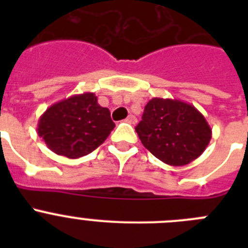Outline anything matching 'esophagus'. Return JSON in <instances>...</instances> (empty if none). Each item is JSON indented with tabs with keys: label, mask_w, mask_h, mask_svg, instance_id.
I'll return each mask as SVG.
<instances>
[{
	"label": "esophagus",
	"mask_w": 248,
	"mask_h": 248,
	"mask_svg": "<svg viewBox=\"0 0 248 248\" xmlns=\"http://www.w3.org/2000/svg\"><path fill=\"white\" fill-rule=\"evenodd\" d=\"M125 122H128L129 124H131V125H134V124H137V118L130 114V115H129V117L125 119Z\"/></svg>",
	"instance_id": "obj_1"
}]
</instances>
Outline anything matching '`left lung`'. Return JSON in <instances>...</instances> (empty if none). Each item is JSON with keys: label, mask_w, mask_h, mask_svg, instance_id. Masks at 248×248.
I'll return each mask as SVG.
<instances>
[{"label": "left lung", "mask_w": 248, "mask_h": 248, "mask_svg": "<svg viewBox=\"0 0 248 248\" xmlns=\"http://www.w3.org/2000/svg\"><path fill=\"white\" fill-rule=\"evenodd\" d=\"M135 130L151 154L172 166L198 159L212 135L209 123L194 105L164 98L149 100Z\"/></svg>", "instance_id": "8db88e82"}]
</instances>
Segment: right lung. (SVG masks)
Here are the masks:
<instances>
[{
  "label": "right lung",
  "mask_w": 248,
  "mask_h": 248,
  "mask_svg": "<svg viewBox=\"0 0 248 248\" xmlns=\"http://www.w3.org/2000/svg\"><path fill=\"white\" fill-rule=\"evenodd\" d=\"M114 126L109 109L88 92L50 105L39 118L37 133L57 155L78 159L102 145Z\"/></svg>",
  "instance_id": "obj_1"
}]
</instances>
